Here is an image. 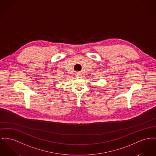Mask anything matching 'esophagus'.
<instances>
[{
	"instance_id": "esophagus-1",
	"label": "esophagus",
	"mask_w": 156,
	"mask_h": 156,
	"mask_svg": "<svg viewBox=\"0 0 156 156\" xmlns=\"http://www.w3.org/2000/svg\"><path fill=\"white\" fill-rule=\"evenodd\" d=\"M76 75L77 76H80V73H76Z\"/></svg>"
}]
</instances>
